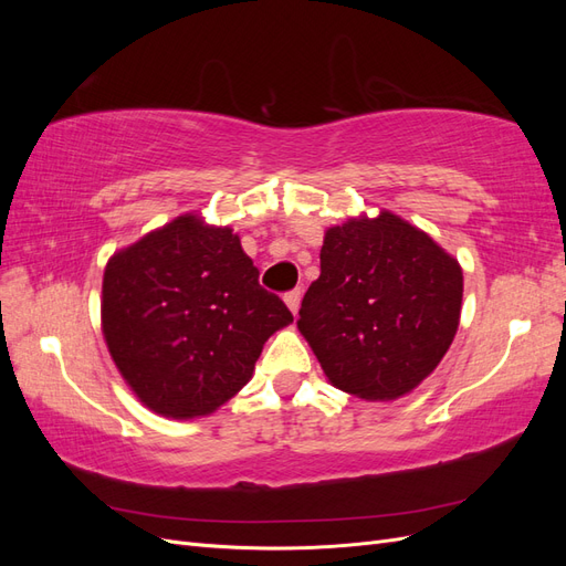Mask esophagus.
<instances>
[{"label": "esophagus", "mask_w": 566, "mask_h": 566, "mask_svg": "<svg viewBox=\"0 0 566 566\" xmlns=\"http://www.w3.org/2000/svg\"><path fill=\"white\" fill-rule=\"evenodd\" d=\"M285 304H287V310L293 312V314H297L300 312V302H302V290H290V293H285Z\"/></svg>", "instance_id": "esophagus-1"}]
</instances>
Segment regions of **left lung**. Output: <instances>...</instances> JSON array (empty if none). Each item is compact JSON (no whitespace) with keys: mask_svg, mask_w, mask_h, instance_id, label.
Segmentation results:
<instances>
[{"mask_svg":"<svg viewBox=\"0 0 566 566\" xmlns=\"http://www.w3.org/2000/svg\"><path fill=\"white\" fill-rule=\"evenodd\" d=\"M460 304L455 256L399 214L380 210L325 231L321 276L306 290L297 328L333 387L391 401L441 364Z\"/></svg>","mask_w":566,"mask_h":566,"instance_id":"obj_1","label":"left lung"}]
</instances>
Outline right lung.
Masks as SVG:
<instances>
[{
  "label": "right lung",
  "instance_id": "1",
  "mask_svg": "<svg viewBox=\"0 0 566 566\" xmlns=\"http://www.w3.org/2000/svg\"><path fill=\"white\" fill-rule=\"evenodd\" d=\"M293 323L229 227L181 214L117 250L101 331L127 387L153 413L191 420L241 391L264 342Z\"/></svg>",
  "mask_w": 566,
  "mask_h": 566
}]
</instances>
